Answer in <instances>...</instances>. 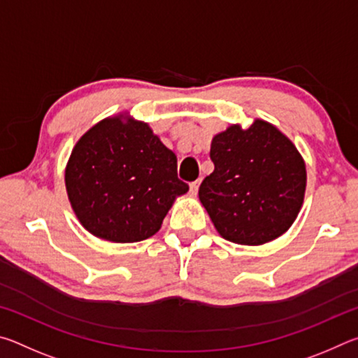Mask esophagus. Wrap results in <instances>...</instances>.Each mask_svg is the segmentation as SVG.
Segmentation results:
<instances>
[{"label": "esophagus", "instance_id": "obj_1", "mask_svg": "<svg viewBox=\"0 0 358 358\" xmlns=\"http://www.w3.org/2000/svg\"><path fill=\"white\" fill-rule=\"evenodd\" d=\"M199 185H201V180H196V181H192V183H189V192L192 194V196H196L197 194Z\"/></svg>", "mask_w": 358, "mask_h": 358}]
</instances>
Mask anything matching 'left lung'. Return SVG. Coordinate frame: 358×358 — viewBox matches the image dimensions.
<instances>
[{
	"label": "left lung",
	"instance_id": "8db88e82",
	"mask_svg": "<svg viewBox=\"0 0 358 358\" xmlns=\"http://www.w3.org/2000/svg\"><path fill=\"white\" fill-rule=\"evenodd\" d=\"M215 171L199 187L205 210L222 238L264 245L292 226L301 208L306 169L294 143L273 124L256 120L213 137Z\"/></svg>",
	"mask_w": 358,
	"mask_h": 358
}]
</instances>
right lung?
<instances>
[{
	"label": "right lung",
	"mask_w": 358,
	"mask_h": 358,
	"mask_svg": "<svg viewBox=\"0 0 358 358\" xmlns=\"http://www.w3.org/2000/svg\"><path fill=\"white\" fill-rule=\"evenodd\" d=\"M78 221L102 240L134 243L155 235L175 197L187 192L177 156L147 123L107 118L85 132L66 167Z\"/></svg>",
	"instance_id": "add662e5"
}]
</instances>
